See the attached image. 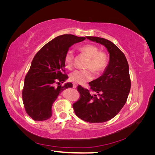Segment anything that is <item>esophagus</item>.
Returning a JSON list of instances; mask_svg holds the SVG:
<instances>
[{
  "mask_svg": "<svg viewBox=\"0 0 155 155\" xmlns=\"http://www.w3.org/2000/svg\"><path fill=\"white\" fill-rule=\"evenodd\" d=\"M72 86H73V88H76V87H77V84L74 83L72 84Z\"/></svg>",
  "mask_w": 155,
  "mask_h": 155,
  "instance_id": "obj_1",
  "label": "esophagus"
}]
</instances>
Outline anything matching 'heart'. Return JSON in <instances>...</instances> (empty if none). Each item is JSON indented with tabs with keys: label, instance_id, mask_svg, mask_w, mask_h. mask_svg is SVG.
<instances>
[{
	"label": "heart",
	"instance_id": "obj_1",
	"mask_svg": "<svg viewBox=\"0 0 155 155\" xmlns=\"http://www.w3.org/2000/svg\"><path fill=\"white\" fill-rule=\"evenodd\" d=\"M79 51L88 58L85 65L87 70H76L70 73V81L78 84H85L94 78V70L96 73H100L106 68L109 58L104 51H100L98 46L93 44H85L78 47ZM74 55L72 50H68L64 56V66L71 69L74 66Z\"/></svg>",
	"mask_w": 155,
	"mask_h": 155
}]
</instances>
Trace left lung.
I'll use <instances>...</instances> for the list:
<instances>
[{"label":"left lung","instance_id":"8db88e82","mask_svg":"<svg viewBox=\"0 0 155 155\" xmlns=\"http://www.w3.org/2000/svg\"><path fill=\"white\" fill-rule=\"evenodd\" d=\"M104 45L109 53V63L104 74L90 83V90L78 86L80 97L73 104L75 114L89 123H102L118 114L125 104L130 89L129 64L124 54L109 40L87 37ZM98 94L92 95L90 91Z\"/></svg>","mask_w":155,"mask_h":155}]
</instances>
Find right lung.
<instances>
[{
    "instance_id": "obj_1",
    "label": "right lung",
    "mask_w": 155,
    "mask_h": 155,
    "mask_svg": "<svg viewBox=\"0 0 155 155\" xmlns=\"http://www.w3.org/2000/svg\"><path fill=\"white\" fill-rule=\"evenodd\" d=\"M85 39L71 34L59 35L43 46L34 56L25 76L22 92L25 110L34 120L49 119L51 106L59 93L72 87L71 83L63 86L61 84L68 78L64 56L72 45Z\"/></svg>"
}]
</instances>
